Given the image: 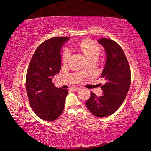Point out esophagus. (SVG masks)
<instances>
[{
	"label": "esophagus",
	"mask_w": 151,
	"mask_h": 151,
	"mask_svg": "<svg viewBox=\"0 0 151 151\" xmlns=\"http://www.w3.org/2000/svg\"><path fill=\"white\" fill-rule=\"evenodd\" d=\"M81 89V88H79V87H76V86H75V87H73V88H72V90L73 91H79Z\"/></svg>",
	"instance_id": "obj_1"
}]
</instances>
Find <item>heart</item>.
I'll use <instances>...</instances> for the list:
<instances>
[{
  "mask_svg": "<svg viewBox=\"0 0 151 151\" xmlns=\"http://www.w3.org/2000/svg\"><path fill=\"white\" fill-rule=\"evenodd\" d=\"M79 48L83 52L87 60H96L101 52V48L97 43L91 40H84L79 45ZM70 57L69 50L65 49L63 53V62H67Z\"/></svg>",
  "mask_w": 151,
  "mask_h": 151,
  "instance_id": "1",
  "label": "heart"
}]
</instances>
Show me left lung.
Masks as SVG:
<instances>
[{
    "label": "left lung",
    "instance_id": "1",
    "mask_svg": "<svg viewBox=\"0 0 151 151\" xmlns=\"http://www.w3.org/2000/svg\"><path fill=\"white\" fill-rule=\"evenodd\" d=\"M98 42L106 53V60L101 76L106 83L101 86L103 95L97 96L91 93L86 106L94 116L105 117L116 112L124 102L131 85V70L123 50L115 41L103 38Z\"/></svg>",
    "mask_w": 151,
    "mask_h": 151
}]
</instances>
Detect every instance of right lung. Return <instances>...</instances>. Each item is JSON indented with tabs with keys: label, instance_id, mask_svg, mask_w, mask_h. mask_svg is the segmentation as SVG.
<instances>
[{
	"label": "right lung",
	"instance_id": "right-lung-1",
	"mask_svg": "<svg viewBox=\"0 0 151 151\" xmlns=\"http://www.w3.org/2000/svg\"><path fill=\"white\" fill-rule=\"evenodd\" d=\"M68 37H55L40 44L28 68L26 89L30 106L42 120L52 121L65 108L68 90L57 88L52 78L61 68L60 51Z\"/></svg>",
	"mask_w": 151,
	"mask_h": 151
}]
</instances>
